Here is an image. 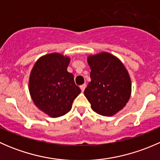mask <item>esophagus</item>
I'll return each mask as SVG.
<instances>
[{
	"mask_svg": "<svg viewBox=\"0 0 160 160\" xmlns=\"http://www.w3.org/2000/svg\"><path fill=\"white\" fill-rule=\"evenodd\" d=\"M80 89H81L82 92H83V91H84L85 88H86V84H82V85H80Z\"/></svg>",
	"mask_w": 160,
	"mask_h": 160,
	"instance_id": "obj_1",
	"label": "esophagus"
}]
</instances>
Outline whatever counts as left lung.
Wrapping results in <instances>:
<instances>
[{"label": "left lung", "instance_id": "8db88e82", "mask_svg": "<svg viewBox=\"0 0 160 160\" xmlns=\"http://www.w3.org/2000/svg\"><path fill=\"white\" fill-rule=\"evenodd\" d=\"M90 79L84 95L93 111L112 116L122 110L132 92L131 79L122 62L108 52L89 56Z\"/></svg>", "mask_w": 160, "mask_h": 160}]
</instances>
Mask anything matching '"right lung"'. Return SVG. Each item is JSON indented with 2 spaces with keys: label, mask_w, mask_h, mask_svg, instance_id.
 Wrapping results in <instances>:
<instances>
[{
  "label": "right lung",
  "mask_w": 160,
  "mask_h": 160,
  "mask_svg": "<svg viewBox=\"0 0 160 160\" xmlns=\"http://www.w3.org/2000/svg\"><path fill=\"white\" fill-rule=\"evenodd\" d=\"M70 58L59 53L40 57L30 73V95L34 104L52 118L64 115L71 110L80 93L73 75L67 71Z\"/></svg>",
  "instance_id": "right-lung-1"
}]
</instances>
